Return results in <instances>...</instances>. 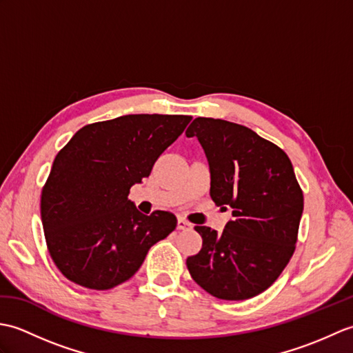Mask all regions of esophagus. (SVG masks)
<instances>
[{"label":"esophagus","instance_id":"obj_1","mask_svg":"<svg viewBox=\"0 0 353 353\" xmlns=\"http://www.w3.org/2000/svg\"><path fill=\"white\" fill-rule=\"evenodd\" d=\"M177 229L179 230H191L192 229V224L186 221L182 216H179L177 219Z\"/></svg>","mask_w":353,"mask_h":353}]
</instances>
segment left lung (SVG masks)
<instances>
[{
    "label": "left lung",
    "mask_w": 353,
    "mask_h": 353,
    "mask_svg": "<svg viewBox=\"0 0 353 353\" xmlns=\"http://www.w3.org/2000/svg\"><path fill=\"white\" fill-rule=\"evenodd\" d=\"M186 137H197L211 171V197L232 208L221 234L196 226L201 250L186 259L201 288L223 301L261 294L287 267L296 249L303 192L290 157L249 127L196 118Z\"/></svg>",
    "instance_id": "8db88e82"
}]
</instances>
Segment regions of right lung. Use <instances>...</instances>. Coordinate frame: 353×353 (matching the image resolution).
<instances>
[{
    "instance_id": "obj_1",
    "label": "right lung",
    "mask_w": 353,
    "mask_h": 353,
    "mask_svg": "<svg viewBox=\"0 0 353 353\" xmlns=\"http://www.w3.org/2000/svg\"><path fill=\"white\" fill-rule=\"evenodd\" d=\"M190 121L186 115L118 117L81 127L57 153L41 216L50 256L66 279L91 290L114 288L176 229L171 212L144 215L127 196Z\"/></svg>"
}]
</instances>
